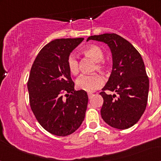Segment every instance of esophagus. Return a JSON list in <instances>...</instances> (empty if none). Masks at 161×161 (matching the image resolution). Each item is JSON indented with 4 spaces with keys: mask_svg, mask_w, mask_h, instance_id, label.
Segmentation results:
<instances>
[{
    "mask_svg": "<svg viewBox=\"0 0 161 161\" xmlns=\"http://www.w3.org/2000/svg\"><path fill=\"white\" fill-rule=\"evenodd\" d=\"M92 96H93V94H92V93H88V97H89V99H91Z\"/></svg>",
    "mask_w": 161,
    "mask_h": 161,
    "instance_id": "esophagus-1",
    "label": "esophagus"
}]
</instances>
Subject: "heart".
Wrapping results in <instances>:
<instances>
[{"instance_id": "b5f03b06", "label": "heart", "mask_w": 161, "mask_h": 161, "mask_svg": "<svg viewBox=\"0 0 161 161\" xmlns=\"http://www.w3.org/2000/svg\"><path fill=\"white\" fill-rule=\"evenodd\" d=\"M81 53L85 56L92 58L95 61L96 64L94 70H97L102 74L108 72V67L103 60L104 54L101 48L96 45H87L82 50ZM67 67L70 73L77 75L79 73V64L76 56L73 53L70 54L67 58ZM103 84V79L100 75L94 73L89 75H82L76 80V85L78 89L87 92H92L100 88Z\"/></svg>"}]
</instances>
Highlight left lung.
Here are the masks:
<instances>
[{"label": "left lung", "instance_id": "left-lung-1", "mask_svg": "<svg viewBox=\"0 0 161 161\" xmlns=\"http://www.w3.org/2000/svg\"><path fill=\"white\" fill-rule=\"evenodd\" d=\"M91 39L107 44L113 59L111 74L100 93L103 98L101 116L114 128L131 127L142 117L148 100L149 78L142 56L118 34L94 35L87 41ZM105 91H115L118 96L108 95Z\"/></svg>", "mask_w": 161, "mask_h": 161}]
</instances>
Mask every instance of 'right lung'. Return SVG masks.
Returning <instances> with one entry per match:
<instances>
[{
	"label": "right lung",
	"instance_id": "1",
	"mask_svg": "<svg viewBox=\"0 0 161 161\" xmlns=\"http://www.w3.org/2000/svg\"><path fill=\"white\" fill-rule=\"evenodd\" d=\"M83 38L57 39L37 55L28 80L30 106L44 129L66 136L77 130L85 118L87 93L75 91L67 67L70 53Z\"/></svg>",
	"mask_w": 161,
	"mask_h": 161
}]
</instances>
